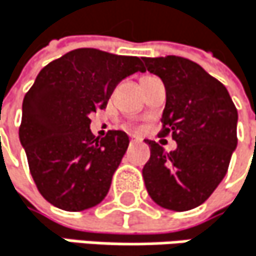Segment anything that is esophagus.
Returning <instances> with one entry per match:
<instances>
[{
  "label": "esophagus",
  "mask_w": 256,
  "mask_h": 256,
  "mask_svg": "<svg viewBox=\"0 0 256 256\" xmlns=\"http://www.w3.org/2000/svg\"><path fill=\"white\" fill-rule=\"evenodd\" d=\"M136 142H141V138H138V136H130V144H136Z\"/></svg>",
  "instance_id": "obj_1"
}]
</instances>
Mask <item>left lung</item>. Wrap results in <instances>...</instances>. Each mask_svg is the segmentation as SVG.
<instances>
[{
    "mask_svg": "<svg viewBox=\"0 0 256 256\" xmlns=\"http://www.w3.org/2000/svg\"><path fill=\"white\" fill-rule=\"evenodd\" d=\"M160 77L167 103L159 136L172 135L178 148L167 153L152 140L142 168L148 196L159 206L188 211L214 192L236 147V108L228 89L196 62L179 58H142Z\"/></svg>",
    "mask_w": 256,
    "mask_h": 256,
    "instance_id": "1",
    "label": "left lung"
}]
</instances>
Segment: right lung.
I'll return each instance as SVG.
<instances>
[{
	"label": "right lung",
	"instance_id": "add662e5",
	"mask_svg": "<svg viewBox=\"0 0 256 256\" xmlns=\"http://www.w3.org/2000/svg\"><path fill=\"white\" fill-rule=\"evenodd\" d=\"M146 68L140 58L77 48L40 70L22 102L20 141L45 200L83 211L106 197L129 136L109 130L96 138L89 114L106 108L116 84Z\"/></svg>",
	"mask_w": 256,
	"mask_h": 256
}]
</instances>
